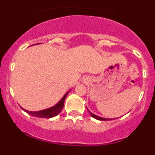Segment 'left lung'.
<instances>
[{
  "mask_svg": "<svg viewBox=\"0 0 155 155\" xmlns=\"http://www.w3.org/2000/svg\"><path fill=\"white\" fill-rule=\"evenodd\" d=\"M87 110H88V109H87ZM88 112H89V113L91 114V115L92 117H93L94 118H96V119H97V120H101V121H110V120H112V119H114V118H101V117H99V116H97V115H95L94 114H93L92 113V112H91L90 111L88 110Z\"/></svg>",
  "mask_w": 155,
  "mask_h": 155,
  "instance_id": "1",
  "label": "left lung"
}]
</instances>
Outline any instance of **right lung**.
Here are the masks:
<instances>
[{"instance_id":"add662e5","label":"right lung","mask_w":155,"mask_h":155,"mask_svg":"<svg viewBox=\"0 0 155 155\" xmlns=\"http://www.w3.org/2000/svg\"><path fill=\"white\" fill-rule=\"evenodd\" d=\"M69 92L70 91H68L55 106L48 108V109H44V110L37 111V112H31V111H28L26 110V109H23V108H21V109H22L25 112L28 113L29 115H33V116L38 117V118H52V117H54L56 116V115H58L61 112L62 109H63L64 107V104L65 98L67 97V95H68Z\"/></svg>"}]
</instances>
